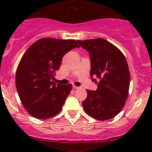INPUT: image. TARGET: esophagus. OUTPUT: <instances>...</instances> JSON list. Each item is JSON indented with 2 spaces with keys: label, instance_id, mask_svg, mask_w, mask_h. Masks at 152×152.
<instances>
[{
  "label": "esophagus",
  "instance_id": "obj_1",
  "mask_svg": "<svg viewBox=\"0 0 152 152\" xmlns=\"http://www.w3.org/2000/svg\"><path fill=\"white\" fill-rule=\"evenodd\" d=\"M73 88H74V89H78V87L76 86H73Z\"/></svg>",
  "mask_w": 152,
  "mask_h": 152
}]
</instances>
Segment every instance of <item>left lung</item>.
Returning a JSON list of instances; mask_svg holds the SVG:
<instances>
[{"instance_id":"8db88e82","label":"left lung","mask_w":152,"mask_h":152,"mask_svg":"<svg viewBox=\"0 0 152 152\" xmlns=\"http://www.w3.org/2000/svg\"><path fill=\"white\" fill-rule=\"evenodd\" d=\"M77 42L89 53L91 80L98 83L96 91L86 90L87 98L82 102L83 109L99 121L114 118L128 97L130 73L126 58L117 47L103 38Z\"/></svg>"}]
</instances>
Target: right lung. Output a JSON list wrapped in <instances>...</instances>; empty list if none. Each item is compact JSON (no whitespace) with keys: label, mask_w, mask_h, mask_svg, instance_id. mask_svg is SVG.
<instances>
[{"label":"right lung","mask_w":152,"mask_h":152,"mask_svg":"<svg viewBox=\"0 0 152 152\" xmlns=\"http://www.w3.org/2000/svg\"><path fill=\"white\" fill-rule=\"evenodd\" d=\"M79 46L74 40L41 38L28 48L15 74V86L26 111L38 119L58 114L72 89V85L52 81L66 53Z\"/></svg>","instance_id":"obj_1"}]
</instances>
